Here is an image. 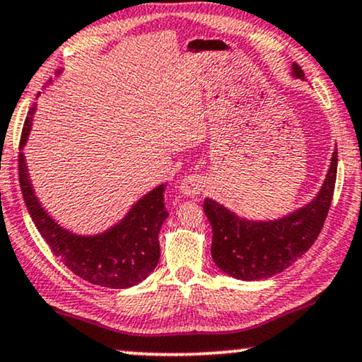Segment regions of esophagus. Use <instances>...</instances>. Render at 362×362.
I'll return each mask as SVG.
<instances>
[{"mask_svg":"<svg viewBox=\"0 0 362 362\" xmlns=\"http://www.w3.org/2000/svg\"><path fill=\"white\" fill-rule=\"evenodd\" d=\"M204 187H205V178L204 177L189 175V177H185L184 180L180 182V184H178V190H180L182 194L187 195V197H195L204 190Z\"/></svg>","mask_w":362,"mask_h":362,"instance_id":"obj_1","label":"esophagus"}]
</instances>
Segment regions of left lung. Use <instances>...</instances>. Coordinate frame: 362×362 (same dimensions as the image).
<instances>
[{"instance_id": "left-lung-1", "label": "left lung", "mask_w": 362, "mask_h": 362, "mask_svg": "<svg viewBox=\"0 0 362 362\" xmlns=\"http://www.w3.org/2000/svg\"><path fill=\"white\" fill-rule=\"evenodd\" d=\"M292 76L304 80L303 68L297 63H292ZM336 175L337 152H334L317 195L304 207L276 221H247L215 200L205 199L215 265L240 281H260L286 271L317 239L331 207Z\"/></svg>"}]
</instances>
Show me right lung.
Listing matches in <instances>:
<instances>
[{"label": "right lung", "mask_w": 362, "mask_h": 362, "mask_svg": "<svg viewBox=\"0 0 362 362\" xmlns=\"http://www.w3.org/2000/svg\"><path fill=\"white\" fill-rule=\"evenodd\" d=\"M33 113L35 105L23 125L20 148L25 147L28 140ZM18 170L23 199L36 228L53 254L75 276L108 289H127L140 284L153 272L160 259V228L168 217L163 204L165 184L136 200L125 217L108 230L97 235H78L58 226L41 207L31 185L23 152L18 155Z\"/></svg>", "instance_id": "right-lung-1"}]
</instances>
